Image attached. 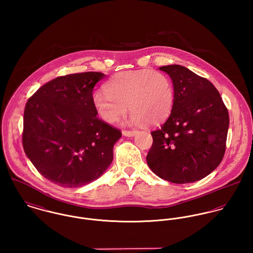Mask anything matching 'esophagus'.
<instances>
[{
	"instance_id": "obj_1",
	"label": "esophagus",
	"mask_w": 253,
	"mask_h": 253,
	"mask_svg": "<svg viewBox=\"0 0 253 253\" xmlns=\"http://www.w3.org/2000/svg\"><path fill=\"white\" fill-rule=\"evenodd\" d=\"M136 133H137V130H132V131H130V130H124L123 131V135H125L126 137H132Z\"/></svg>"
}]
</instances>
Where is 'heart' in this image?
<instances>
[{
    "mask_svg": "<svg viewBox=\"0 0 253 253\" xmlns=\"http://www.w3.org/2000/svg\"><path fill=\"white\" fill-rule=\"evenodd\" d=\"M105 88L106 92L93 93L92 104L108 124L119 122L129 107L130 125L159 126L173 108L174 87L170 78L152 69L118 73Z\"/></svg>",
    "mask_w": 253,
    "mask_h": 253,
    "instance_id": "1",
    "label": "heart"
}]
</instances>
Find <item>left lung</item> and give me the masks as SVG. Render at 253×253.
<instances>
[{"instance_id": "1", "label": "left lung", "mask_w": 253, "mask_h": 253, "mask_svg": "<svg viewBox=\"0 0 253 253\" xmlns=\"http://www.w3.org/2000/svg\"><path fill=\"white\" fill-rule=\"evenodd\" d=\"M160 70L172 81L174 104L161 128L151 132L147 164L156 175L172 183L201 180L224 157L228 110L209 80L176 64Z\"/></svg>"}]
</instances>
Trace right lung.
Returning a JSON list of instances; mask_svg holds the SVG:
<instances>
[{"mask_svg": "<svg viewBox=\"0 0 253 253\" xmlns=\"http://www.w3.org/2000/svg\"><path fill=\"white\" fill-rule=\"evenodd\" d=\"M99 72L55 78L26 103L22 143L26 156L47 180L76 188L99 178L113 161L119 129L99 120L92 104Z\"/></svg>", "mask_w": 253, "mask_h": 253, "instance_id": "add662e5", "label": "right lung"}]
</instances>
